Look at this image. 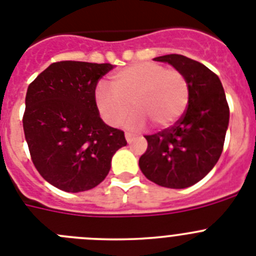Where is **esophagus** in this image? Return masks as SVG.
<instances>
[{
	"label": "esophagus",
	"instance_id": "1",
	"mask_svg": "<svg viewBox=\"0 0 256 256\" xmlns=\"http://www.w3.org/2000/svg\"><path fill=\"white\" fill-rule=\"evenodd\" d=\"M133 138H134V134H133V133H130V132H126V142H132L133 141Z\"/></svg>",
	"mask_w": 256,
	"mask_h": 256
}]
</instances>
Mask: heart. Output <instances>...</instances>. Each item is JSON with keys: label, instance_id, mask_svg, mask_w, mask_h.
<instances>
[{"label": "heart", "instance_id": "obj_1", "mask_svg": "<svg viewBox=\"0 0 256 256\" xmlns=\"http://www.w3.org/2000/svg\"><path fill=\"white\" fill-rule=\"evenodd\" d=\"M112 90L100 83L94 91L98 112L106 123L120 126L133 108L130 126H142L148 119L166 128L182 118L190 101V84L178 69L142 61L118 70L110 78Z\"/></svg>", "mask_w": 256, "mask_h": 256}]
</instances>
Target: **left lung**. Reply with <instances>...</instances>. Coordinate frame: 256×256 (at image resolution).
Segmentation results:
<instances>
[{
  "mask_svg": "<svg viewBox=\"0 0 256 256\" xmlns=\"http://www.w3.org/2000/svg\"><path fill=\"white\" fill-rule=\"evenodd\" d=\"M155 60L168 62L184 74L190 101L174 126L144 136L148 150L138 164L151 182L168 188H186L202 180L220 158L230 108L218 76L205 65L177 54Z\"/></svg>",
  "mask_w": 256,
  "mask_h": 256,
  "instance_id": "left-lung-1",
  "label": "left lung"
}]
</instances>
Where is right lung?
Masks as SVG:
<instances>
[{
    "label": "right lung",
    "instance_id": "add662e5",
    "mask_svg": "<svg viewBox=\"0 0 256 256\" xmlns=\"http://www.w3.org/2000/svg\"><path fill=\"white\" fill-rule=\"evenodd\" d=\"M112 64L58 61L29 84L22 128L38 173L66 192L87 191L108 176L126 146L124 132L106 126L94 91Z\"/></svg>",
    "mask_w": 256,
    "mask_h": 256
}]
</instances>
